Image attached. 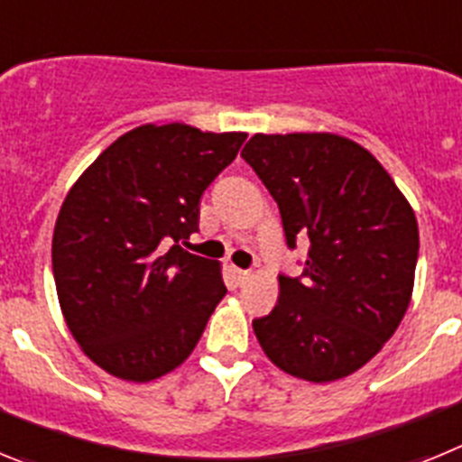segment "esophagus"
<instances>
[{"mask_svg": "<svg viewBox=\"0 0 462 462\" xmlns=\"http://www.w3.org/2000/svg\"><path fill=\"white\" fill-rule=\"evenodd\" d=\"M228 271H231V275H234V282L238 284V287H243L245 282L250 280V271H243V268H236V266H231Z\"/></svg>", "mask_w": 462, "mask_h": 462, "instance_id": "esophagus-1", "label": "esophagus"}]
</instances>
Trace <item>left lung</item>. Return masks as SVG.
I'll list each match as a JSON object with an SVG mask.
<instances>
[{"label": "left lung", "mask_w": 462, "mask_h": 462, "mask_svg": "<svg viewBox=\"0 0 462 462\" xmlns=\"http://www.w3.org/2000/svg\"><path fill=\"white\" fill-rule=\"evenodd\" d=\"M243 159L275 199L289 250L310 238L303 275L277 277V305L252 321L261 349L308 382L356 373L410 305L414 210L377 159L337 134H254Z\"/></svg>", "instance_id": "obj_1"}]
</instances>
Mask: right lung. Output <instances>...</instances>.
Instances as JSON below:
<instances>
[{
	"mask_svg": "<svg viewBox=\"0 0 462 462\" xmlns=\"http://www.w3.org/2000/svg\"><path fill=\"white\" fill-rule=\"evenodd\" d=\"M245 138L180 122L136 126L64 199L52 234L57 298L80 349L113 377L152 382L178 368L226 293L217 261L182 243Z\"/></svg>",
	"mask_w": 462,
	"mask_h": 462,
	"instance_id": "right-lung-1",
	"label": "right lung"
}]
</instances>
